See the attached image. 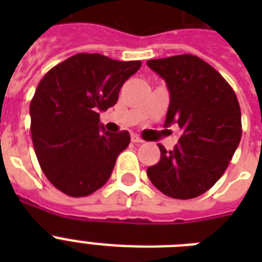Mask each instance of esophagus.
Masks as SVG:
<instances>
[{"instance_id": "34e87169", "label": "esophagus", "mask_w": 262, "mask_h": 262, "mask_svg": "<svg viewBox=\"0 0 262 262\" xmlns=\"http://www.w3.org/2000/svg\"><path fill=\"white\" fill-rule=\"evenodd\" d=\"M132 141H133L135 144H143L144 143V140L140 139L139 136H136V135L132 136Z\"/></svg>"}]
</instances>
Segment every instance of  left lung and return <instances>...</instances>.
Here are the masks:
<instances>
[{
  "label": "left lung",
  "mask_w": 262,
  "mask_h": 262,
  "mask_svg": "<svg viewBox=\"0 0 262 262\" xmlns=\"http://www.w3.org/2000/svg\"><path fill=\"white\" fill-rule=\"evenodd\" d=\"M164 79L170 104L164 126L178 125V144L148 167L154 186L172 199L189 200L209 190L227 168L242 136L241 107L223 76L191 54L149 59Z\"/></svg>",
  "instance_id": "1"
}]
</instances>
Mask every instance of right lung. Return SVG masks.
Listing matches in <instances>:
<instances>
[{"instance_id":"right-lung-1","label":"right lung","mask_w":262,"mask_h":262,"mask_svg":"<svg viewBox=\"0 0 262 262\" xmlns=\"http://www.w3.org/2000/svg\"><path fill=\"white\" fill-rule=\"evenodd\" d=\"M140 67V61L80 53L40 80L30 104L31 135L40 168L58 190L84 197L108 181L130 135L104 130L99 111L114 106Z\"/></svg>"}]
</instances>
